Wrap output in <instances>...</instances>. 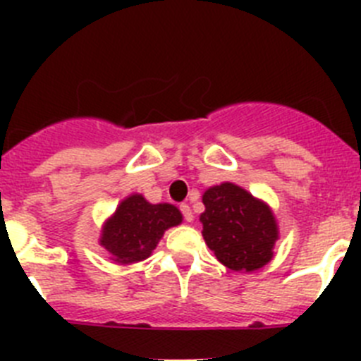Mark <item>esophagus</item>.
<instances>
[{
  "mask_svg": "<svg viewBox=\"0 0 361 361\" xmlns=\"http://www.w3.org/2000/svg\"><path fill=\"white\" fill-rule=\"evenodd\" d=\"M180 212H183L186 222H193V213H191L190 204H180Z\"/></svg>",
  "mask_w": 361,
  "mask_h": 361,
  "instance_id": "obj_1",
  "label": "esophagus"
}]
</instances>
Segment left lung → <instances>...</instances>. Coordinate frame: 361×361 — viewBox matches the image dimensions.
I'll return each instance as SVG.
<instances>
[{"instance_id": "left-lung-1", "label": "left lung", "mask_w": 361, "mask_h": 361, "mask_svg": "<svg viewBox=\"0 0 361 361\" xmlns=\"http://www.w3.org/2000/svg\"><path fill=\"white\" fill-rule=\"evenodd\" d=\"M202 202V237L220 264L250 273L269 262L279 226L266 202L233 183L206 190Z\"/></svg>"}]
</instances>
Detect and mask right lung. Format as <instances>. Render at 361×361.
<instances>
[{"label":"right lung","instance_id":"1","mask_svg":"<svg viewBox=\"0 0 361 361\" xmlns=\"http://www.w3.org/2000/svg\"><path fill=\"white\" fill-rule=\"evenodd\" d=\"M183 222L173 204H149L139 193L126 197L104 222L99 244L119 264L141 262L157 247L166 229Z\"/></svg>","mask_w":361,"mask_h":361}]
</instances>
